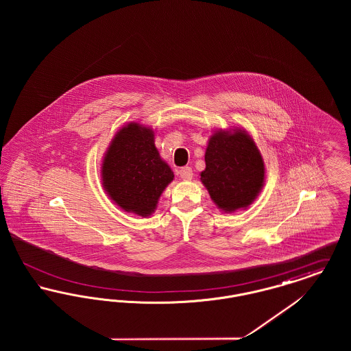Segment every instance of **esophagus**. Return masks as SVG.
Returning a JSON list of instances; mask_svg holds the SVG:
<instances>
[{"label": "esophagus", "instance_id": "esophagus-1", "mask_svg": "<svg viewBox=\"0 0 351 351\" xmlns=\"http://www.w3.org/2000/svg\"><path fill=\"white\" fill-rule=\"evenodd\" d=\"M179 175H180V178H182L183 180H191V179L193 178V171H192V168L191 167L180 168Z\"/></svg>", "mask_w": 351, "mask_h": 351}]
</instances>
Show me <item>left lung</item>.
<instances>
[{"label":"left lung","mask_w":351,"mask_h":351,"mask_svg":"<svg viewBox=\"0 0 351 351\" xmlns=\"http://www.w3.org/2000/svg\"><path fill=\"white\" fill-rule=\"evenodd\" d=\"M201 182L219 209L247 208L265 180V165L250 136L243 132L216 133L205 152Z\"/></svg>","instance_id":"left-lung-1"}]
</instances>
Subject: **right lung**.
<instances>
[{"label":"right lung","instance_id":"right-lung-1","mask_svg":"<svg viewBox=\"0 0 351 351\" xmlns=\"http://www.w3.org/2000/svg\"><path fill=\"white\" fill-rule=\"evenodd\" d=\"M172 179L150 129L130 123L119 130L102 165V183L112 200L126 212L149 216Z\"/></svg>","mask_w":351,"mask_h":351}]
</instances>
